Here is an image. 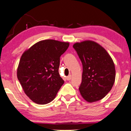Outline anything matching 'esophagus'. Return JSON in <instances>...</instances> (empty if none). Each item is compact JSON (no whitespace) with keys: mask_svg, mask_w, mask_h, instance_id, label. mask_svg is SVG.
Wrapping results in <instances>:
<instances>
[{"mask_svg":"<svg viewBox=\"0 0 131 131\" xmlns=\"http://www.w3.org/2000/svg\"><path fill=\"white\" fill-rule=\"evenodd\" d=\"M71 77H72L71 75L70 74L69 76H68L67 77V79L68 81H70V80H71Z\"/></svg>","mask_w":131,"mask_h":131,"instance_id":"esophagus-1","label":"esophagus"}]
</instances>
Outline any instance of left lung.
Listing matches in <instances>:
<instances>
[{"instance_id": "obj_1", "label": "left lung", "mask_w": 131, "mask_h": 131, "mask_svg": "<svg viewBox=\"0 0 131 131\" xmlns=\"http://www.w3.org/2000/svg\"><path fill=\"white\" fill-rule=\"evenodd\" d=\"M73 48L82 64V82L79 90L87 102L104 98L115 81V67L112 57L103 47L92 40L76 42Z\"/></svg>"}]
</instances>
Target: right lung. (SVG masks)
Wrapping results in <instances>:
<instances>
[{
	"label": "right lung",
	"instance_id": "obj_1",
	"mask_svg": "<svg viewBox=\"0 0 131 131\" xmlns=\"http://www.w3.org/2000/svg\"><path fill=\"white\" fill-rule=\"evenodd\" d=\"M69 46V42L43 40L22 54L17 78L25 94L34 103H50L63 84L58 73L60 57Z\"/></svg>",
	"mask_w": 131,
	"mask_h": 131
}]
</instances>
